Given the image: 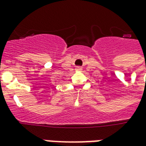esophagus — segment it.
<instances>
[{
    "mask_svg": "<svg viewBox=\"0 0 146 146\" xmlns=\"http://www.w3.org/2000/svg\"><path fill=\"white\" fill-rule=\"evenodd\" d=\"M76 71H81V70H82V67H80V66L76 67Z\"/></svg>",
    "mask_w": 146,
    "mask_h": 146,
    "instance_id": "esophagus-1",
    "label": "esophagus"
}]
</instances>
